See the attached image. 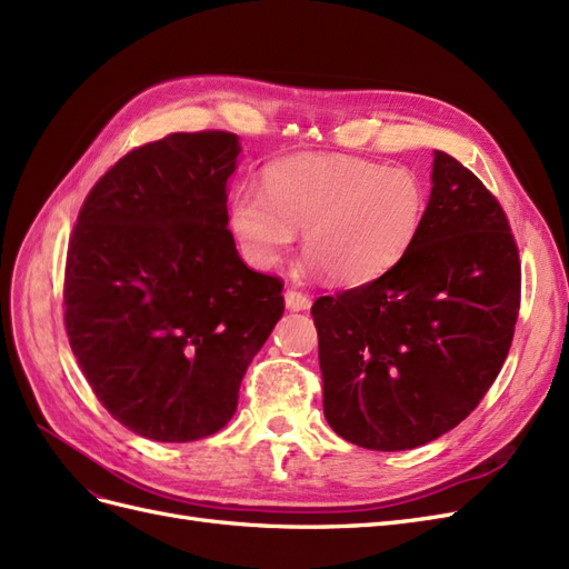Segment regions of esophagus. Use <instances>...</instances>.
I'll return each mask as SVG.
<instances>
[{"label":"esophagus","mask_w":569,"mask_h":569,"mask_svg":"<svg viewBox=\"0 0 569 569\" xmlns=\"http://www.w3.org/2000/svg\"><path fill=\"white\" fill-rule=\"evenodd\" d=\"M284 303H287L289 311H308V308H311V297L301 295V291H297V289H287L284 291Z\"/></svg>","instance_id":"obj_1"}]
</instances>
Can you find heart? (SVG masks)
<instances>
[{"label":"heart","instance_id":"1","mask_svg":"<svg viewBox=\"0 0 569 569\" xmlns=\"http://www.w3.org/2000/svg\"><path fill=\"white\" fill-rule=\"evenodd\" d=\"M427 209L410 168L341 153H303L266 168L263 192L239 187L228 226L247 263L270 270L303 230L306 266L337 284H366L401 261Z\"/></svg>","mask_w":569,"mask_h":569}]
</instances>
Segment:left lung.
Segmentation results:
<instances>
[{
    "instance_id": "1",
    "label": "left lung",
    "mask_w": 569,
    "mask_h": 569,
    "mask_svg": "<svg viewBox=\"0 0 569 569\" xmlns=\"http://www.w3.org/2000/svg\"><path fill=\"white\" fill-rule=\"evenodd\" d=\"M518 311L520 258L501 203L435 151L422 228L401 261L311 308L325 420L370 451L435 441L485 399Z\"/></svg>"
}]
</instances>
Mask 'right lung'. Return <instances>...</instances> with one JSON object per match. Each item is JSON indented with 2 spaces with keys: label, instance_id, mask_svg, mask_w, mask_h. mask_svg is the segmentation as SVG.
Instances as JSON below:
<instances>
[{
  "label": "right lung",
  "instance_id": "add662e5",
  "mask_svg": "<svg viewBox=\"0 0 569 569\" xmlns=\"http://www.w3.org/2000/svg\"><path fill=\"white\" fill-rule=\"evenodd\" d=\"M232 132H173L126 153L84 199L66 256V332L97 399L134 435L197 441L284 313L282 282L228 230Z\"/></svg>",
  "mask_w": 569,
  "mask_h": 569
}]
</instances>
